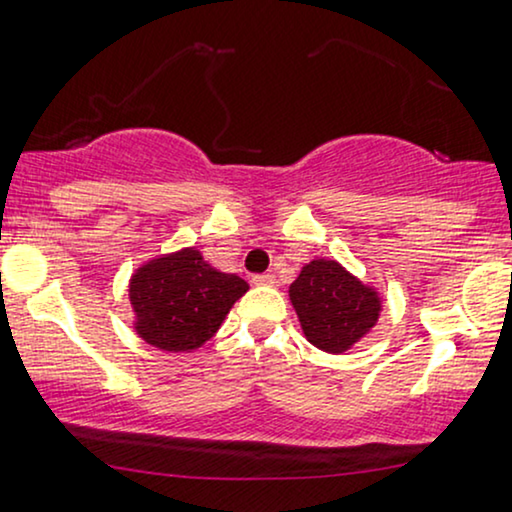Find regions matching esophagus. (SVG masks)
Wrapping results in <instances>:
<instances>
[{
	"instance_id": "1",
	"label": "esophagus",
	"mask_w": 512,
	"mask_h": 512,
	"mask_svg": "<svg viewBox=\"0 0 512 512\" xmlns=\"http://www.w3.org/2000/svg\"><path fill=\"white\" fill-rule=\"evenodd\" d=\"M252 281H255L257 286H272V283L276 281V276L274 274H257Z\"/></svg>"
}]
</instances>
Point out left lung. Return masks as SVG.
<instances>
[{
	"label": "left lung",
	"mask_w": 512,
	"mask_h": 512,
	"mask_svg": "<svg viewBox=\"0 0 512 512\" xmlns=\"http://www.w3.org/2000/svg\"><path fill=\"white\" fill-rule=\"evenodd\" d=\"M291 303L307 341L324 353H343L377 324L381 300L334 260L305 264L291 283Z\"/></svg>",
	"instance_id": "left-lung-1"
}]
</instances>
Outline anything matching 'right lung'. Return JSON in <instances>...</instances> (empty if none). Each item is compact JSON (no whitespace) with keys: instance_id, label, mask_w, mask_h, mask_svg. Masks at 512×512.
Instances as JSON below:
<instances>
[{"instance_id":"obj_1","label":"right lung","mask_w":512,"mask_h":512,"mask_svg":"<svg viewBox=\"0 0 512 512\" xmlns=\"http://www.w3.org/2000/svg\"><path fill=\"white\" fill-rule=\"evenodd\" d=\"M245 291L248 283L240 276L212 269L195 248L159 257L131 279L135 331L169 353L200 348Z\"/></svg>"}]
</instances>
